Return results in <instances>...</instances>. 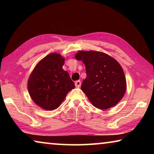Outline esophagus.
<instances>
[{
  "label": "esophagus",
  "instance_id": "1",
  "mask_svg": "<svg viewBox=\"0 0 154 154\" xmlns=\"http://www.w3.org/2000/svg\"><path fill=\"white\" fill-rule=\"evenodd\" d=\"M75 86H76V88H79L81 86V82L79 80L76 81L75 83Z\"/></svg>",
  "mask_w": 154,
  "mask_h": 154
}]
</instances>
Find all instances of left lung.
<instances>
[{"label":"left lung","mask_w":154,"mask_h":154,"mask_svg":"<svg viewBox=\"0 0 154 154\" xmlns=\"http://www.w3.org/2000/svg\"><path fill=\"white\" fill-rule=\"evenodd\" d=\"M75 58L85 66L87 77L81 89L93 106L105 110L116 105L126 90V77L119 62L97 51H79Z\"/></svg>","instance_id":"obj_1"}]
</instances>
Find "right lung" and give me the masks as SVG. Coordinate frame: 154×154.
Instances as JSON below:
<instances>
[{
    "mask_svg": "<svg viewBox=\"0 0 154 154\" xmlns=\"http://www.w3.org/2000/svg\"><path fill=\"white\" fill-rule=\"evenodd\" d=\"M64 58L51 53L38 62L28 80V90L36 105L47 111L59 107L75 88L68 72L62 69Z\"/></svg>",
    "mask_w": 154,
    "mask_h": 154,
    "instance_id": "add662e5",
    "label": "right lung"
}]
</instances>
